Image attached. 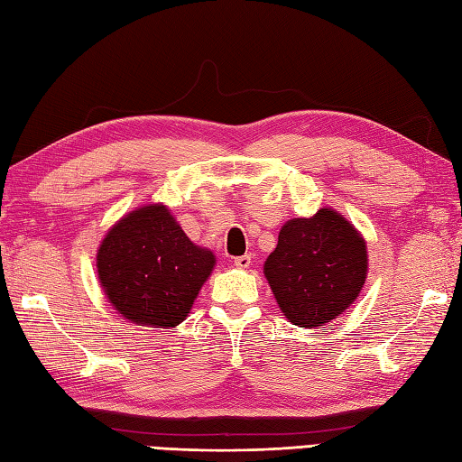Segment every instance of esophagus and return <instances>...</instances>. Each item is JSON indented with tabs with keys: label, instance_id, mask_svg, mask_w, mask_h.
<instances>
[{
	"label": "esophagus",
	"instance_id": "1",
	"mask_svg": "<svg viewBox=\"0 0 462 462\" xmlns=\"http://www.w3.org/2000/svg\"><path fill=\"white\" fill-rule=\"evenodd\" d=\"M250 263H252L250 254H244V256L234 258V266L236 268H250Z\"/></svg>",
	"mask_w": 462,
	"mask_h": 462
}]
</instances>
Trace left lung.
<instances>
[{"label":"left lung","instance_id":"obj_1","mask_svg":"<svg viewBox=\"0 0 462 462\" xmlns=\"http://www.w3.org/2000/svg\"><path fill=\"white\" fill-rule=\"evenodd\" d=\"M263 273L283 316L293 326L318 328L359 296L367 273L365 240L341 214L321 208L282 226Z\"/></svg>","mask_w":462,"mask_h":462}]
</instances>
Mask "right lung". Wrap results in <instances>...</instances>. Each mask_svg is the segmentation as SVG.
<instances>
[{
  "label": "right lung",
  "instance_id": "right-lung-1",
  "mask_svg": "<svg viewBox=\"0 0 462 462\" xmlns=\"http://www.w3.org/2000/svg\"><path fill=\"white\" fill-rule=\"evenodd\" d=\"M212 268L214 254L194 246L162 204L125 216L97 254L106 298L125 319L146 328L184 321Z\"/></svg>",
  "mask_w": 462,
  "mask_h": 462
}]
</instances>
